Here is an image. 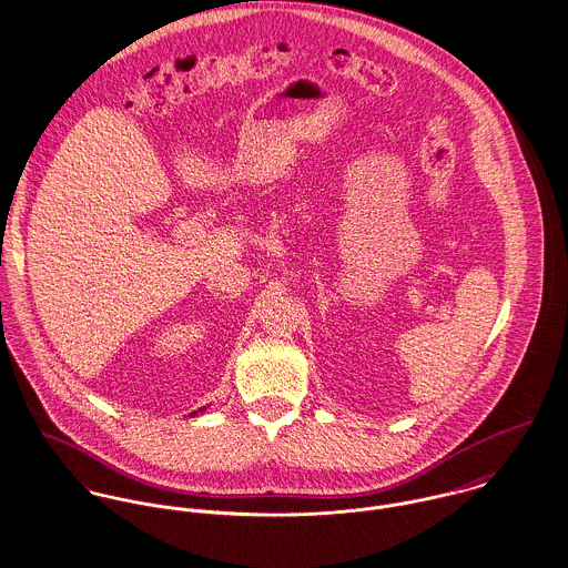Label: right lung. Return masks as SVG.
Returning <instances> with one entry per match:
<instances>
[{"mask_svg": "<svg viewBox=\"0 0 568 568\" xmlns=\"http://www.w3.org/2000/svg\"><path fill=\"white\" fill-rule=\"evenodd\" d=\"M195 414H197V412H193V414H191V416H195Z\"/></svg>", "mask_w": 568, "mask_h": 568, "instance_id": "obj_1", "label": "right lung"}]
</instances>
